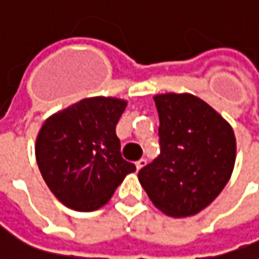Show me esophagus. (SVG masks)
<instances>
[{
  "mask_svg": "<svg viewBox=\"0 0 259 259\" xmlns=\"http://www.w3.org/2000/svg\"><path fill=\"white\" fill-rule=\"evenodd\" d=\"M146 162H147L146 159H140V160H137V163H136V166H137V171H140V169H141V168L146 165Z\"/></svg>",
  "mask_w": 259,
  "mask_h": 259,
  "instance_id": "esophagus-1",
  "label": "esophagus"
}]
</instances>
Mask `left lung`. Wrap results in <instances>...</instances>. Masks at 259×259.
I'll list each match as a JSON object with an SVG mask.
<instances>
[{"instance_id":"1","label":"left lung","mask_w":259,"mask_h":259,"mask_svg":"<svg viewBox=\"0 0 259 259\" xmlns=\"http://www.w3.org/2000/svg\"><path fill=\"white\" fill-rule=\"evenodd\" d=\"M159 113L160 155L139 171V181L159 211L184 218L221 193L236 160L231 125L193 94L153 97Z\"/></svg>"}]
</instances>
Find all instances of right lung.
Segmentation results:
<instances>
[{
	"label": "right lung",
	"instance_id": "right-lung-1",
	"mask_svg": "<svg viewBox=\"0 0 259 259\" xmlns=\"http://www.w3.org/2000/svg\"><path fill=\"white\" fill-rule=\"evenodd\" d=\"M116 97H88L48 116L35 156L48 189L63 205L90 212L106 205L136 165L123 160L116 123L126 107Z\"/></svg>",
	"mask_w": 259,
	"mask_h": 259
}]
</instances>
